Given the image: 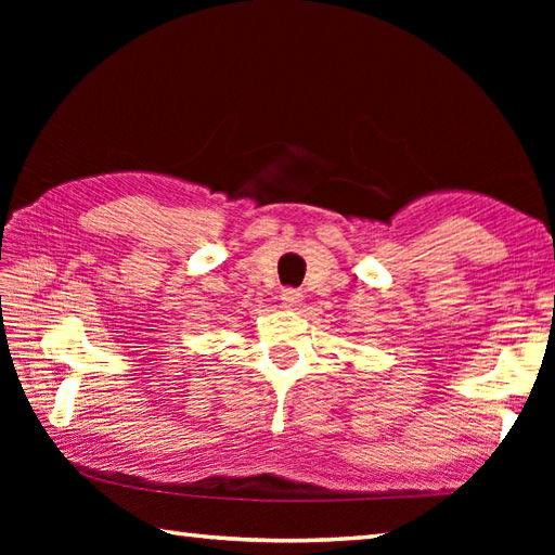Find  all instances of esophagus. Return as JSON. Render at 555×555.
<instances>
[{
	"mask_svg": "<svg viewBox=\"0 0 555 555\" xmlns=\"http://www.w3.org/2000/svg\"><path fill=\"white\" fill-rule=\"evenodd\" d=\"M300 302H302V293L300 291L286 288L284 293H281V305H284L286 310H298Z\"/></svg>",
	"mask_w": 555,
	"mask_h": 555,
	"instance_id": "esophagus-1",
	"label": "esophagus"
}]
</instances>
